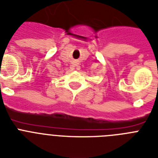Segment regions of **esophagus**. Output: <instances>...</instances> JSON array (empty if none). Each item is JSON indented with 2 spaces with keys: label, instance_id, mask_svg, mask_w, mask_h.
<instances>
[{
  "label": "esophagus",
  "instance_id": "obj_1",
  "mask_svg": "<svg viewBox=\"0 0 158 158\" xmlns=\"http://www.w3.org/2000/svg\"><path fill=\"white\" fill-rule=\"evenodd\" d=\"M77 69H80V66H79V65H77Z\"/></svg>",
  "mask_w": 158,
  "mask_h": 158
}]
</instances>
